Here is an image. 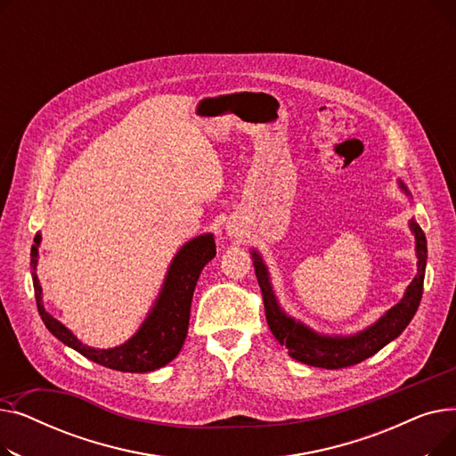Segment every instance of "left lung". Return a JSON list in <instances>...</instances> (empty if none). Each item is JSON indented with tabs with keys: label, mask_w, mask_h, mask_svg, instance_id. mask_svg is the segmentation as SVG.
Here are the masks:
<instances>
[{
	"label": "left lung",
	"mask_w": 456,
	"mask_h": 456,
	"mask_svg": "<svg viewBox=\"0 0 456 456\" xmlns=\"http://www.w3.org/2000/svg\"><path fill=\"white\" fill-rule=\"evenodd\" d=\"M401 188L409 194V190L401 183ZM411 229L416 236V253H418V275L406 289L404 297L392 306L388 313L382 316L375 325L368 327L366 330L354 334V337H320L314 330L306 329L305 325L297 323L296 320L286 316L277 305L273 296L272 284L268 279V270L262 265V258L253 253L255 256V273L256 281L262 290V301H265L266 320L273 332V337L281 346L289 349L290 356L296 358L297 362L325 368V370H340L353 364L366 361L371 354L380 351L387 344L406 329L414 318L416 310L421 301L423 294V279H425V265H427V238L421 227L412 220Z\"/></svg>",
	"instance_id": "8db88e82"
}]
</instances>
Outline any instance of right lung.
Here are the masks:
<instances>
[{
	"instance_id": "obj_1",
	"label": "right lung",
	"mask_w": 456,
	"mask_h": 456,
	"mask_svg": "<svg viewBox=\"0 0 456 456\" xmlns=\"http://www.w3.org/2000/svg\"><path fill=\"white\" fill-rule=\"evenodd\" d=\"M40 234L35 236V246L31 248V265L37 268ZM216 256V244L212 234H201L194 240L186 242L175 255L170 272L166 275L162 292L151 310L148 320L143 322L140 330L124 346L112 349H92L83 346L74 334H71L61 322L50 316L42 305V289L37 273H33V286L38 314L42 316L44 325L55 338L71 349L79 351L83 356L90 358L92 362L102 364L110 370L129 371V373H146L166 366L181 351L190 320V305L194 296L196 282L201 270L208 260Z\"/></svg>"
}]
</instances>
